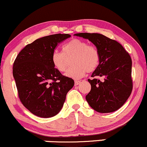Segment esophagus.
I'll return each instance as SVG.
<instances>
[{
    "mask_svg": "<svg viewBox=\"0 0 147 147\" xmlns=\"http://www.w3.org/2000/svg\"><path fill=\"white\" fill-rule=\"evenodd\" d=\"M80 81H78V80H75V86H77V85H79L80 84Z\"/></svg>",
    "mask_w": 147,
    "mask_h": 147,
    "instance_id": "34e87169",
    "label": "esophagus"
}]
</instances>
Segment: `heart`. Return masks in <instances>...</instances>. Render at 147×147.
I'll list each match as a JSON object with an SVG mask.
<instances>
[{"instance_id": "b5f03b06", "label": "heart", "mask_w": 147, "mask_h": 147, "mask_svg": "<svg viewBox=\"0 0 147 147\" xmlns=\"http://www.w3.org/2000/svg\"><path fill=\"white\" fill-rule=\"evenodd\" d=\"M72 59L74 65L65 73L67 77L80 79L86 72H93L97 69L100 61L99 50L84 40L73 38L63 46L62 51L57 50L51 54V62L56 70L63 72L67 70L68 60Z\"/></svg>"}]
</instances>
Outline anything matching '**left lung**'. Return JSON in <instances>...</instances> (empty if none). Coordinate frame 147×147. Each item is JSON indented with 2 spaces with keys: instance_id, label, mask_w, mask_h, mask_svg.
<instances>
[{
  "instance_id": "1",
  "label": "left lung",
  "mask_w": 147,
  "mask_h": 147,
  "mask_svg": "<svg viewBox=\"0 0 147 147\" xmlns=\"http://www.w3.org/2000/svg\"><path fill=\"white\" fill-rule=\"evenodd\" d=\"M77 36L88 39L99 50L100 61L88 79L91 89L86 101L96 112H115L123 105L133 90L132 60L123 47L116 40L99 33H81ZM99 76L104 78L102 81Z\"/></svg>"
}]
</instances>
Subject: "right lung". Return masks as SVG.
Here are the masks:
<instances>
[{
	"label": "right lung",
	"mask_w": 147,
	"mask_h": 147,
	"mask_svg": "<svg viewBox=\"0 0 147 147\" xmlns=\"http://www.w3.org/2000/svg\"><path fill=\"white\" fill-rule=\"evenodd\" d=\"M70 36L59 33L35 40L14 61L13 77L19 100L34 115L42 118L56 115L75 84L72 79L56 70L51 62L57 45Z\"/></svg>",
	"instance_id": "1"
}]
</instances>
